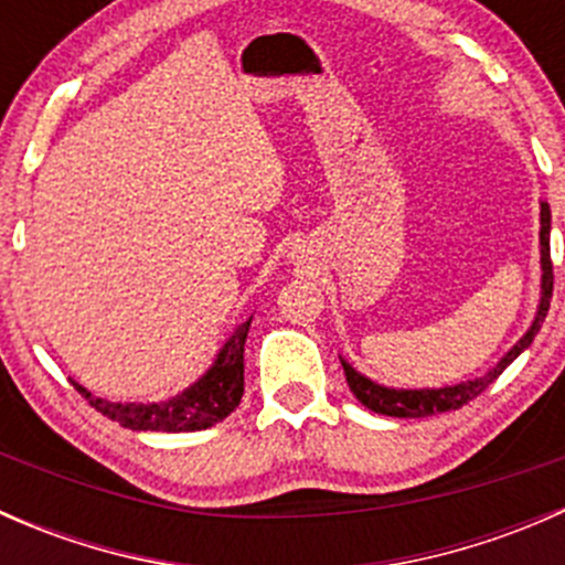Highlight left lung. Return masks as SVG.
<instances>
[{"instance_id": "1", "label": "left lung", "mask_w": 565, "mask_h": 565, "mask_svg": "<svg viewBox=\"0 0 565 565\" xmlns=\"http://www.w3.org/2000/svg\"><path fill=\"white\" fill-rule=\"evenodd\" d=\"M550 204L541 202V300H539V311H535L533 324L527 328V333L505 352L503 358L498 361V366L489 369L483 377L467 380V383L459 385H446V388H385V385L374 383V380L363 377L361 372L350 366V363L341 358V366H344V377L350 391L355 393L358 402L363 407H369L372 413L380 415H391V418H426V415H437V413H448V409H459L461 404L472 402L476 396H481L500 374L505 372V366L516 361L522 352L533 344L535 333L544 324L546 311H550V300H552V262H550Z\"/></svg>"}]
</instances>
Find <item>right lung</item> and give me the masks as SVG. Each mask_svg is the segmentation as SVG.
Listing matches in <instances>:
<instances>
[{
  "mask_svg": "<svg viewBox=\"0 0 565 565\" xmlns=\"http://www.w3.org/2000/svg\"><path fill=\"white\" fill-rule=\"evenodd\" d=\"M250 317L237 324L224 341L213 366L193 385L167 402H108L93 396L76 383L98 413L134 431H199L224 420L243 398V350H246Z\"/></svg>",
  "mask_w": 565,
  "mask_h": 565,
  "instance_id": "obj_1",
  "label": "right lung"
}]
</instances>
